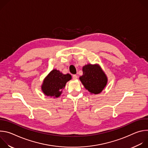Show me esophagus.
Wrapping results in <instances>:
<instances>
[{"mask_svg":"<svg viewBox=\"0 0 148 148\" xmlns=\"http://www.w3.org/2000/svg\"><path fill=\"white\" fill-rule=\"evenodd\" d=\"M77 78H78V77H77V75H73V78L74 79H77Z\"/></svg>","mask_w":148,"mask_h":148,"instance_id":"esophagus-1","label":"esophagus"}]
</instances>
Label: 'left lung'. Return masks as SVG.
<instances>
[{"label":"left lung","instance_id":"obj_1","mask_svg":"<svg viewBox=\"0 0 148 148\" xmlns=\"http://www.w3.org/2000/svg\"><path fill=\"white\" fill-rule=\"evenodd\" d=\"M83 75L79 77L82 84L91 94L100 93L107 83V77L98 65L87 64L82 67Z\"/></svg>","mask_w":148,"mask_h":148}]
</instances>
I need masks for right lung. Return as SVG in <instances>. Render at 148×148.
<instances>
[{"mask_svg": "<svg viewBox=\"0 0 148 148\" xmlns=\"http://www.w3.org/2000/svg\"><path fill=\"white\" fill-rule=\"evenodd\" d=\"M71 79L69 74H63L57 70H52L45 79L42 91L47 96L58 97L62 91V89L66 86L67 81Z\"/></svg>", "mask_w": 148, "mask_h": 148, "instance_id": "add662e5", "label": "right lung"}]
</instances>
